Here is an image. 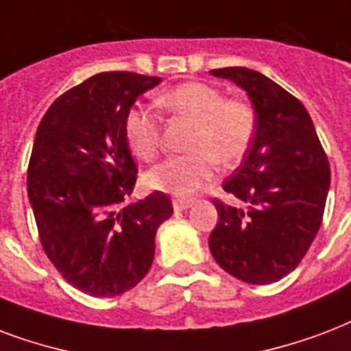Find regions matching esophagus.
<instances>
[{"label":"esophagus","instance_id":"1","mask_svg":"<svg viewBox=\"0 0 351 351\" xmlns=\"http://www.w3.org/2000/svg\"><path fill=\"white\" fill-rule=\"evenodd\" d=\"M191 204H193V202H191V200H186V199L173 200V208H175V210H187V208H189Z\"/></svg>","mask_w":351,"mask_h":351}]
</instances>
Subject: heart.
Listing matches in <instances>:
<instances>
[{
	"label": "heart",
	"instance_id": "b5f03b06",
	"mask_svg": "<svg viewBox=\"0 0 351 351\" xmlns=\"http://www.w3.org/2000/svg\"><path fill=\"white\" fill-rule=\"evenodd\" d=\"M158 106L193 123L182 156L167 158L145 175L151 189L191 197L213 175L215 164L228 167L245 156L252 143L258 117L243 99H224L219 88L186 82L158 97ZM125 140L134 156L151 162L162 147V119L149 108H130L125 116Z\"/></svg>",
	"mask_w": 351,
	"mask_h": 351
}]
</instances>
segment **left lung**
<instances>
[{
	"label": "left lung",
	"instance_id": "8db88e82",
	"mask_svg": "<svg viewBox=\"0 0 351 351\" xmlns=\"http://www.w3.org/2000/svg\"><path fill=\"white\" fill-rule=\"evenodd\" d=\"M211 75L243 88L258 117L245 160L223 186L245 208L213 200L211 256L237 280L267 285L293 272L311 247L324 217L330 162L306 106L274 80L248 68Z\"/></svg>",
	"mask_w": 351,
	"mask_h": 351
}]
</instances>
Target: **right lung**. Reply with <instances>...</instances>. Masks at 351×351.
Listing matches in <instances>:
<instances>
[{
	"label": "right lung",
	"instance_id": "1",
	"mask_svg": "<svg viewBox=\"0 0 351 351\" xmlns=\"http://www.w3.org/2000/svg\"><path fill=\"white\" fill-rule=\"evenodd\" d=\"M160 82L132 71L93 75L51 104L36 130L27 193L40 243L66 282L97 298L143 280L158 226L173 213L162 191L128 202L138 165L125 116Z\"/></svg>",
	"mask_w": 351,
	"mask_h": 351
}]
</instances>
